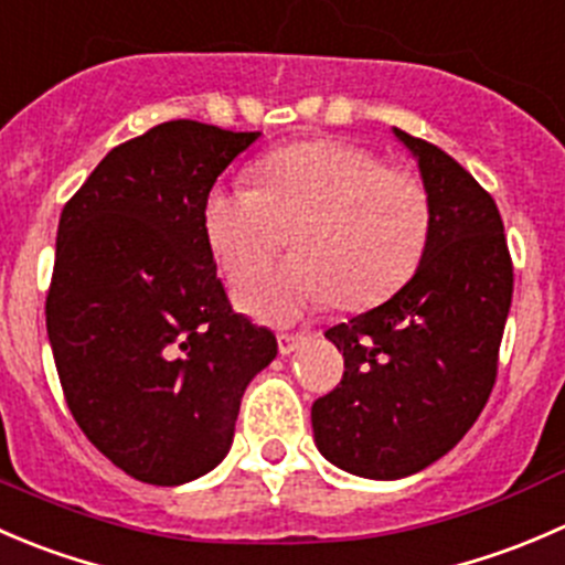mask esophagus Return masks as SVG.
Returning a JSON list of instances; mask_svg holds the SVG:
<instances>
[{"instance_id": "34e87169", "label": "esophagus", "mask_w": 565, "mask_h": 565, "mask_svg": "<svg viewBox=\"0 0 565 565\" xmlns=\"http://www.w3.org/2000/svg\"><path fill=\"white\" fill-rule=\"evenodd\" d=\"M305 343V334H294V332H280L277 334V345H280V354H294L299 345Z\"/></svg>"}]
</instances>
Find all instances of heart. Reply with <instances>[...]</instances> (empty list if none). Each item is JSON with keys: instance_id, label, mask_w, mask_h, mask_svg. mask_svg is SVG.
Returning a JSON list of instances; mask_svg holds the SVG:
<instances>
[{"instance_id": "obj_1", "label": "heart", "mask_w": 565, "mask_h": 565, "mask_svg": "<svg viewBox=\"0 0 565 565\" xmlns=\"http://www.w3.org/2000/svg\"><path fill=\"white\" fill-rule=\"evenodd\" d=\"M258 181L216 183L203 205L205 236L231 275L275 255L294 231L296 258L238 280V301L255 316L294 321L332 299L362 310L415 275L431 205L409 170L360 145L310 139L266 156Z\"/></svg>"}]
</instances>
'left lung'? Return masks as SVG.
<instances>
[{"label":"left lung","instance_id":"8db88e82","mask_svg":"<svg viewBox=\"0 0 565 565\" xmlns=\"http://www.w3.org/2000/svg\"><path fill=\"white\" fill-rule=\"evenodd\" d=\"M431 205L415 277L384 305L327 329L338 387L312 404L327 461L373 480L426 470L459 445L497 379L513 266L491 194L443 148L393 128Z\"/></svg>","mask_w":565,"mask_h":565}]
</instances>
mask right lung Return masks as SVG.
<instances>
[{
  "instance_id": "add662e5",
  "label": "right lung",
  "mask_w": 565,
  "mask_h": 565,
  "mask_svg": "<svg viewBox=\"0 0 565 565\" xmlns=\"http://www.w3.org/2000/svg\"><path fill=\"white\" fill-rule=\"evenodd\" d=\"M260 131L170 120L117 145L65 203L46 329L65 401L142 483L181 486L227 456L277 338L231 307L203 205Z\"/></svg>"
}]
</instances>
